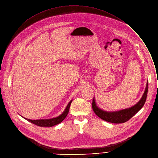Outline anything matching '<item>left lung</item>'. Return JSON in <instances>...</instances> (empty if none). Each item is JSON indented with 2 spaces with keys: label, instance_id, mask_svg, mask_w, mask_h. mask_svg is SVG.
<instances>
[{
  "label": "left lung",
  "instance_id": "obj_1",
  "mask_svg": "<svg viewBox=\"0 0 158 158\" xmlns=\"http://www.w3.org/2000/svg\"><path fill=\"white\" fill-rule=\"evenodd\" d=\"M148 91V82H147L145 91L140 101L134 106L127 109L117 111H106L98 108L95 103L94 98L93 99L92 107L94 112L98 117L105 121L113 123H122L130 120L143 107L146 101Z\"/></svg>",
  "mask_w": 158,
  "mask_h": 158
}]
</instances>
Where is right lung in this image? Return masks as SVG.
Here are the masks:
<instances>
[{
    "label": "right lung",
    "instance_id": "right-lung-1",
    "mask_svg": "<svg viewBox=\"0 0 158 158\" xmlns=\"http://www.w3.org/2000/svg\"><path fill=\"white\" fill-rule=\"evenodd\" d=\"M72 102H73V100H71V101L68 103L64 111L60 114V115H59L57 117L50 118V119H40V120H30L26 118H24L27 121H29L30 122L40 127H52V126L56 125L57 124L61 123L67 117Z\"/></svg>",
    "mask_w": 158,
    "mask_h": 158
}]
</instances>
